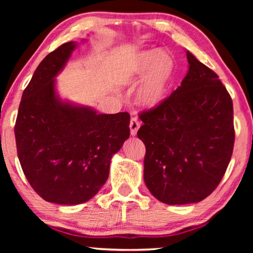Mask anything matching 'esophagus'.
Here are the masks:
<instances>
[{
    "label": "esophagus",
    "instance_id": "esophagus-1",
    "mask_svg": "<svg viewBox=\"0 0 253 253\" xmlns=\"http://www.w3.org/2000/svg\"><path fill=\"white\" fill-rule=\"evenodd\" d=\"M140 127V122L139 121H138V119L136 116H132L131 117V120H130V131H131V134H132V136H134V134L137 133V131H138V129H139Z\"/></svg>",
    "mask_w": 253,
    "mask_h": 253
}]
</instances>
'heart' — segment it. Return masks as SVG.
I'll list each match as a JSON object with an SVG mask.
<instances>
[{"instance_id": "obj_1", "label": "heart", "mask_w": 253, "mask_h": 253, "mask_svg": "<svg viewBox=\"0 0 253 253\" xmlns=\"http://www.w3.org/2000/svg\"><path fill=\"white\" fill-rule=\"evenodd\" d=\"M174 70V60L166 51L141 53L133 67V82L143 79L134 93L138 105L147 108L160 105L167 94Z\"/></svg>"}]
</instances>
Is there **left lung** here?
I'll return each instance as SVG.
<instances>
[{
  "label": "left lung",
  "instance_id": "1",
  "mask_svg": "<svg viewBox=\"0 0 253 253\" xmlns=\"http://www.w3.org/2000/svg\"><path fill=\"white\" fill-rule=\"evenodd\" d=\"M189 71L160 105L139 114L146 147L144 181L168 205L202 202L222 179L233 154V100L213 70L186 51Z\"/></svg>",
  "mask_w": 253,
  "mask_h": 253
}]
</instances>
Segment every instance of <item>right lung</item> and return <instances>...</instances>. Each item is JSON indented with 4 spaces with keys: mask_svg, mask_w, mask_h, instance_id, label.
I'll list each match as a JSON object with an SVG mask.
<instances>
[{
    "mask_svg": "<svg viewBox=\"0 0 253 253\" xmlns=\"http://www.w3.org/2000/svg\"><path fill=\"white\" fill-rule=\"evenodd\" d=\"M75 47L74 41L61 44L38 65L15 126L24 175L41 198L61 205L94 197L108 178L113 154L130 136L127 113L98 114L57 98L54 78Z\"/></svg>",
    "mask_w": 253,
    "mask_h": 253,
    "instance_id": "1",
    "label": "right lung"
}]
</instances>
